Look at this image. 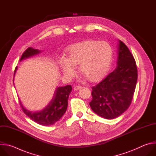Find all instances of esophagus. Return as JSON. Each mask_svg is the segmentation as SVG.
Masks as SVG:
<instances>
[{"label": "esophagus", "instance_id": "obj_1", "mask_svg": "<svg viewBox=\"0 0 156 156\" xmlns=\"http://www.w3.org/2000/svg\"><path fill=\"white\" fill-rule=\"evenodd\" d=\"M82 88V86H75L74 87V90L75 91H77V90H80V89H81Z\"/></svg>", "mask_w": 156, "mask_h": 156}]
</instances>
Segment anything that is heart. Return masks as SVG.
<instances>
[{"label": "heart", "mask_w": 156, "mask_h": 156, "mask_svg": "<svg viewBox=\"0 0 156 156\" xmlns=\"http://www.w3.org/2000/svg\"><path fill=\"white\" fill-rule=\"evenodd\" d=\"M112 59V50L105 41H83L70 46L67 58L62 57L58 64L67 76L75 72L74 66H80L81 73L90 81L101 80L108 73Z\"/></svg>", "instance_id": "obj_1"}]
</instances>
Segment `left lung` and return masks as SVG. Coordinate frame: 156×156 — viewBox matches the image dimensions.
Listing matches in <instances>:
<instances>
[{
  "instance_id": "obj_1",
  "label": "left lung",
  "mask_w": 156,
  "mask_h": 156,
  "mask_svg": "<svg viewBox=\"0 0 156 156\" xmlns=\"http://www.w3.org/2000/svg\"><path fill=\"white\" fill-rule=\"evenodd\" d=\"M117 55L115 69L92 88L90 107L97 115L106 119H115L128 109L138 79L135 58L120 40Z\"/></svg>"
}]
</instances>
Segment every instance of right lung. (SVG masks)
I'll use <instances>...</instances> for the list:
<instances>
[{"label": "right lung", "mask_w": 156, "mask_h": 156, "mask_svg": "<svg viewBox=\"0 0 156 156\" xmlns=\"http://www.w3.org/2000/svg\"><path fill=\"white\" fill-rule=\"evenodd\" d=\"M41 51L28 48L22 54L20 62L31 57L37 55ZM17 66L14 72V76L17 70ZM14 84V78H13ZM72 90L71 85L63 87H57L54 96L49 104L42 110L33 112L25 108L21 101L20 103L23 112L34 122L43 126H50L58 122L65 113L68 106V99Z\"/></svg>", "instance_id": "right-lung-1"}]
</instances>
